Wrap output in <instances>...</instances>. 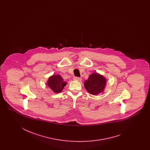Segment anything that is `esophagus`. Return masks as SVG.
Masks as SVG:
<instances>
[{"instance_id": "obj_1", "label": "esophagus", "mask_w": 150, "mask_h": 150, "mask_svg": "<svg viewBox=\"0 0 150 150\" xmlns=\"http://www.w3.org/2000/svg\"><path fill=\"white\" fill-rule=\"evenodd\" d=\"M73 79L74 80H76V81H81V79L80 77H77V76H74Z\"/></svg>"}]
</instances>
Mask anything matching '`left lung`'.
Here are the masks:
<instances>
[{"label":"left lung","instance_id":"left-lung-1","mask_svg":"<svg viewBox=\"0 0 150 150\" xmlns=\"http://www.w3.org/2000/svg\"><path fill=\"white\" fill-rule=\"evenodd\" d=\"M105 83V79L103 76L97 73H93L90 75L88 79L85 81L84 86L90 94L96 95L103 91Z\"/></svg>","mask_w":150,"mask_h":150}]
</instances>
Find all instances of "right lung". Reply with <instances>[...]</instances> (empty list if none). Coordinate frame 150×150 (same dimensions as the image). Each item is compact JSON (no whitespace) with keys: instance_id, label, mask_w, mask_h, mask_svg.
Wrapping results in <instances>:
<instances>
[{"instance_id":"add662e5","label":"right lung","mask_w":150,"mask_h":150,"mask_svg":"<svg viewBox=\"0 0 150 150\" xmlns=\"http://www.w3.org/2000/svg\"><path fill=\"white\" fill-rule=\"evenodd\" d=\"M48 86L55 93H59L63 90L67 83L60 75H53L49 78Z\"/></svg>"}]
</instances>
